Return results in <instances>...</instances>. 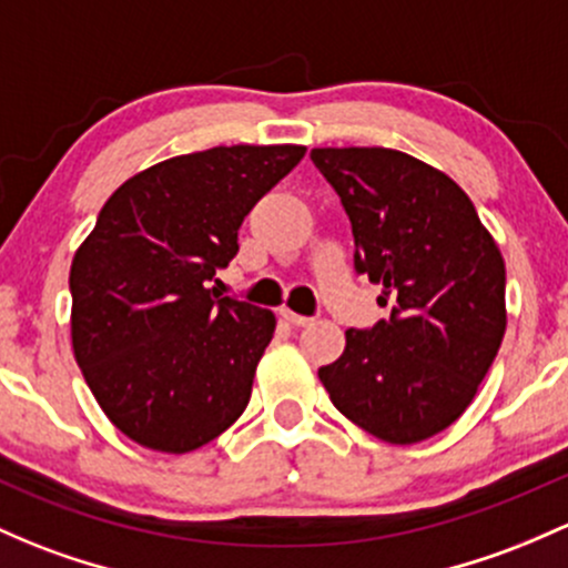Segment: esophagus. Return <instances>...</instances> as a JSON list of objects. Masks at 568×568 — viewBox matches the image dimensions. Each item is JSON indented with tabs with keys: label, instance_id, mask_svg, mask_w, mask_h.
<instances>
[{
	"label": "esophagus",
	"instance_id": "obj_1",
	"mask_svg": "<svg viewBox=\"0 0 568 568\" xmlns=\"http://www.w3.org/2000/svg\"><path fill=\"white\" fill-rule=\"evenodd\" d=\"M280 315H283V318L288 321L291 326H310V324H313V318H307V315H300V313H294V310H288V307H283V310H280Z\"/></svg>",
	"mask_w": 568,
	"mask_h": 568
}]
</instances>
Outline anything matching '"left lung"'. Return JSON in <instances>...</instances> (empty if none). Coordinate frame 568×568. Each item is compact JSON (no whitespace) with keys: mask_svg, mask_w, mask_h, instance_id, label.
Segmentation results:
<instances>
[{"mask_svg":"<svg viewBox=\"0 0 568 568\" xmlns=\"http://www.w3.org/2000/svg\"><path fill=\"white\" fill-rule=\"evenodd\" d=\"M354 229L356 272L389 318L345 332L318 369L334 408L364 433L410 446L474 403L506 332L498 244L452 176L386 146L310 152Z\"/></svg>","mask_w":568,"mask_h":568,"instance_id":"8db88e82","label":"left lung"}]
</instances>
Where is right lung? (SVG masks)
Here are the masks:
<instances>
[{
    "label": "right lung",
    "instance_id": "1",
    "mask_svg": "<svg viewBox=\"0 0 568 568\" xmlns=\"http://www.w3.org/2000/svg\"><path fill=\"white\" fill-rule=\"evenodd\" d=\"M307 146H212L119 184L70 266V337L111 425L187 455L244 414L272 343V310L209 288L229 266L247 212Z\"/></svg>",
    "mask_w": 568,
    "mask_h": 568
}]
</instances>
